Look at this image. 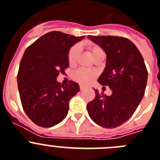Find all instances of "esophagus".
I'll list each match as a JSON object with an SVG mask.
<instances>
[{"label": "esophagus", "instance_id": "34e87169", "mask_svg": "<svg viewBox=\"0 0 160 160\" xmlns=\"http://www.w3.org/2000/svg\"><path fill=\"white\" fill-rule=\"evenodd\" d=\"M80 90L85 89V87H84V86H81V85H80Z\"/></svg>", "mask_w": 160, "mask_h": 160}]
</instances>
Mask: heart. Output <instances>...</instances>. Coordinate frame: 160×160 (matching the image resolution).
<instances>
[{
    "label": "heart",
    "instance_id": "obj_1",
    "mask_svg": "<svg viewBox=\"0 0 160 160\" xmlns=\"http://www.w3.org/2000/svg\"><path fill=\"white\" fill-rule=\"evenodd\" d=\"M87 49L91 54L92 57L95 59L100 55H104L103 50L101 49V47L99 46L95 45V44H88L87 45ZM79 56V48L77 46L72 47L68 51V59L69 64L73 65L76 63L77 59ZM94 73L91 71L84 70V69H79L76 71L73 74V79L76 81L81 84H88V83L92 80L94 78Z\"/></svg>",
    "mask_w": 160,
    "mask_h": 160
}]
</instances>
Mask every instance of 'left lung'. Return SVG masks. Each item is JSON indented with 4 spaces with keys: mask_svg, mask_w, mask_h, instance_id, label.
<instances>
[{
    "mask_svg": "<svg viewBox=\"0 0 160 160\" xmlns=\"http://www.w3.org/2000/svg\"><path fill=\"white\" fill-rule=\"evenodd\" d=\"M106 54V65L97 81L112 90L111 96L95 90L93 101L87 105L91 119L105 128H116L129 120L145 93L147 70L136 46L118 36H91Z\"/></svg>",
    "mask_w": 160,
    "mask_h": 160,
    "instance_id": "1",
    "label": "left lung"
}]
</instances>
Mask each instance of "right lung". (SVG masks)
Masks as SVG:
<instances>
[{"mask_svg":"<svg viewBox=\"0 0 160 160\" xmlns=\"http://www.w3.org/2000/svg\"><path fill=\"white\" fill-rule=\"evenodd\" d=\"M84 38L51 31L25 51L17 76L18 86L25 113L36 125L51 127L68 115L69 101L80 91V86L72 80L61 85L57 77L68 68L71 47Z\"/></svg>","mask_w":160,"mask_h":160,"instance_id":"right-lung-1","label":"right lung"}]
</instances>
